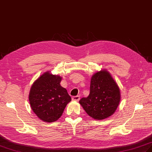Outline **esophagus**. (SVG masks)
<instances>
[{
  "instance_id": "34e87169",
  "label": "esophagus",
  "mask_w": 152,
  "mask_h": 152,
  "mask_svg": "<svg viewBox=\"0 0 152 152\" xmlns=\"http://www.w3.org/2000/svg\"><path fill=\"white\" fill-rule=\"evenodd\" d=\"M72 101H78L80 100V96H74L72 97Z\"/></svg>"
}]
</instances>
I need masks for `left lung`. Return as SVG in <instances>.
I'll use <instances>...</instances> for the list:
<instances>
[{
	"mask_svg": "<svg viewBox=\"0 0 152 152\" xmlns=\"http://www.w3.org/2000/svg\"><path fill=\"white\" fill-rule=\"evenodd\" d=\"M120 99L117 83L107 70H101L91 77L89 96L79 102L90 117L102 120L114 114Z\"/></svg>",
	"mask_w": 152,
	"mask_h": 152,
	"instance_id": "left-lung-1",
	"label": "left lung"
}]
</instances>
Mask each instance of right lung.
I'll use <instances>...</instances> for the list:
<instances>
[{
    "instance_id": "right-lung-1",
    "label": "right lung",
    "mask_w": 152,
    "mask_h": 152,
    "mask_svg": "<svg viewBox=\"0 0 152 152\" xmlns=\"http://www.w3.org/2000/svg\"><path fill=\"white\" fill-rule=\"evenodd\" d=\"M61 76L44 72L32 85L28 100L34 113L46 122L57 121L71 101L65 88L60 85Z\"/></svg>"
}]
</instances>
